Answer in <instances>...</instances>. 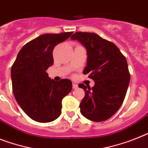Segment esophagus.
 <instances>
[{
  "instance_id": "1",
  "label": "esophagus",
  "mask_w": 148,
  "mask_h": 148,
  "mask_svg": "<svg viewBox=\"0 0 148 148\" xmlns=\"http://www.w3.org/2000/svg\"><path fill=\"white\" fill-rule=\"evenodd\" d=\"M78 88V85L75 84V83H73V89H76Z\"/></svg>"
}]
</instances>
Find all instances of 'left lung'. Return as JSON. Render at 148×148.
Instances as JSON below:
<instances>
[{
  "mask_svg": "<svg viewBox=\"0 0 148 148\" xmlns=\"http://www.w3.org/2000/svg\"><path fill=\"white\" fill-rule=\"evenodd\" d=\"M87 50V66L83 73L95 81V86L79 87L85 91L80 111L95 122L110 119L120 108L126 95L130 73L125 56L113 42L92 32H77L71 36Z\"/></svg>",
  "mask_w": 148,
  "mask_h": 148,
  "instance_id": "8db88e82",
  "label": "left lung"
}]
</instances>
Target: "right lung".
Wrapping results in <instances>:
<instances>
[{"instance_id":"1","label":"right lung","mask_w":148,"mask_h":148,"mask_svg":"<svg viewBox=\"0 0 148 148\" xmlns=\"http://www.w3.org/2000/svg\"><path fill=\"white\" fill-rule=\"evenodd\" d=\"M73 32L44 34L25 44L11 67L13 92L18 104L33 120L49 123L60 116L62 100L72 90V82H55L46 70L53 65V51Z\"/></svg>"}]
</instances>
